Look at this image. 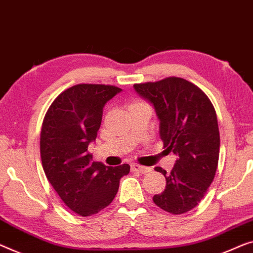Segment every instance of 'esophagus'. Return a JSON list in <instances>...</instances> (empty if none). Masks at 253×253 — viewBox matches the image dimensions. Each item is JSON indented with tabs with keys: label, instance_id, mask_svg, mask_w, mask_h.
<instances>
[{
	"label": "esophagus",
	"instance_id": "obj_1",
	"mask_svg": "<svg viewBox=\"0 0 253 253\" xmlns=\"http://www.w3.org/2000/svg\"><path fill=\"white\" fill-rule=\"evenodd\" d=\"M152 169L150 167H145V166H141L138 164H133L131 165V171H137L141 172V174H146V172H150Z\"/></svg>",
	"mask_w": 253,
	"mask_h": 253
}]
</instances>
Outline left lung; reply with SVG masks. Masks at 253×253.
Segmentation results:
<instances>
[{
	"label": "left lung",
	"instance_id": "left-lung-1",
	"mask_svg": "<svg viewBox=\"0 0 253 253\" xmlns=\"http://www.w3.org/2000/svg\"><path fill=\"white\" fill-rule=\"evenodd\" d=\"M134 88L156 109L164 148L178 157L169 174L154 168L165 176L166 188L153 202L169 213H185L199 205L216 175L220 146L216 110L206 93L184 78L139 83Z\"/></svg>",
	"mask_w": 253,
	"mask_h": 253
}]
</instances>
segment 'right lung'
Segmentation results:
<instances>
[{
    "instance_id": "obj_1",
    "label": "right lung",
    "mask_w": 253,
    "mask_h": 253,
    "mask_svg": "<svg viewBox=\"0 0 253 253\" xmlns=\"http://www.w3.org/2000/svg\"><path fill=\"white\" fill-rule=\"evenodd\" d=\"M122 88L78 84L52 102L41 130V159L45 175L63 203L82 217L100 212L112 202L129 165L108 167L92 161L88 144L97 136L104 104Z\"/></svg>"
}]
</instances>
